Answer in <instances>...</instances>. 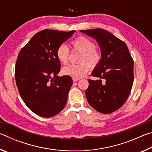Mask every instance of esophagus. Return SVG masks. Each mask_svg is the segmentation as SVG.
Returning a JSON list of instances; mask_svg holds the SVG:
<instances>
[{
    "label": "esophagus",
    "instance_id": "34e87169",
    "mask_svg": "<svg viewBox=\"0 0 152 152\" xmlns=\"http://www.w3.org/2000/svg\"><path fill=\"white\" fill-rule=\"evenodd\" d=\"M72 80H73V82H77V81H78L79 79H77V78H72Z\"/></svg>",
    "mask_w": 152,
    "mask_h": 152
}]
</instances>
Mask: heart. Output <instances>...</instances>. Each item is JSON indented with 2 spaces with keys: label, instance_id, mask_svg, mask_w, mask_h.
Wrapping results in <instances>:
<instances>
[{
  "label": "heart",
  "instance_id": "b5f03b06",
  "mask_svg": "<svg viewBox=\"0 0 152 152\" xmlns=\"http://www.w3.org/2000/svg\"><path fill=\"white\" fill-rule=\"evenodd\" d=\"M74 50L82 52L80 61L79 64H70L62 68L64 75L70 76L74 78H80L87 73L89 66L92 68L96 67L101 60V53L96 48L95 43L91 39L84 36L76 38L71 42ZM56 56L61 64L68 63L70 50L68 46L61 44L56 51Z\"/></svg>",
  "mask_w": 152,
  "mask_h": 152
}]
</instances>
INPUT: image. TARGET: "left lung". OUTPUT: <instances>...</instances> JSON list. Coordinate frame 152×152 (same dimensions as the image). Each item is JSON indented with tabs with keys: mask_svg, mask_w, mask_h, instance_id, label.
<instances>
[{
	"mask_svg": "<svg viewBox=\"0 0 152 152\" xmlns=\"http://www.w3.org/2000/svg\"><path fill=\"white\" fill-rule=\"evenodd\" d=\"M99 43L101 60L92 76L105 79L88 80L86 96L89 104L103 114H109L121 107L129 96L133 80V60L123 41L102 29L80 30Z\"/></svg>",
	"mask_w": 152,
	"mask_h": 152,
	"instance_id": "1",
	"label": "left lung"
}]
</instances>
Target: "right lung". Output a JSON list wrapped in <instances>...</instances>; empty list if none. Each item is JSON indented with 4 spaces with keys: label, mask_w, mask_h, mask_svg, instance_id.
Returning <instances> with one entry per match:
<instances>
[{
    "label": "right lung",
    "mask_w": 152,
    "mask_h": 152,
    "mask_svg": "<svg viewBox=\"0 0 152 152\" xmlns=\"http://www.w3.org/2000/svg\"><path fill=\"white\" fill-rule=\"evenodd\" d=\"M75 31H41L18 55L15 80L20 96L39 116L53 117L66 106L73 82L70 76L57 75L61 64L56 51Z\"/></svg>",
    "instance_id": "add662e5"
}]
</instances>
